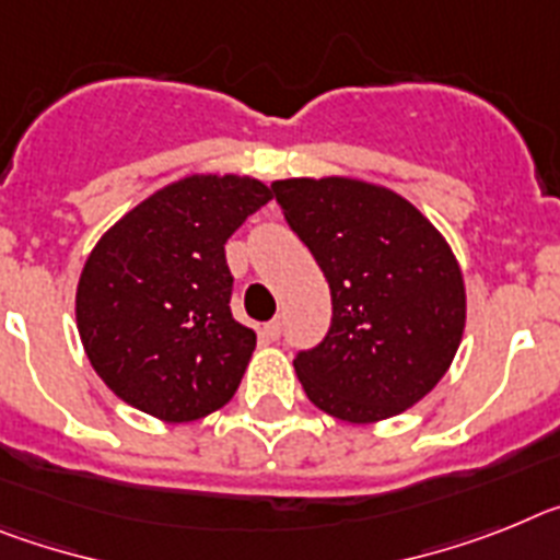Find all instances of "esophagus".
<instances>
[{
	"instance_id": "1",
	"label": "esophagus",
	"mask_w": 560,
	"mask_h": 560,
	"mask_svg": "<svg viewBox=\"0 0 560 560\" xmlns=\"http://www.w3.org/2000/svg\"><path fill=\"white\" fill-rule=\"evenodd\" d=\"M265 335L270 340H279L281 338V320H270V324L265 327Z\"/></svg>"
}]
</instances>
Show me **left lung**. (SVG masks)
<instances>
[{
    "mask_svg": "<svg viewBox=\"0 0 560 560\" xmlns=\"http://www.w3.org/2000/svg\"><path fill=\"white\" fill-rule=\"evenodd\" d=\"M270 188L332 293L327 338L293 361L310 400L343 422L388 420L420 402L465 329V281L445 236L400 194L363 179Z\"/></svg>",
    "mask_w": 560,
    "mask_h": 560,
    "instance_id": "obj_1",
    "label": "left lung"
}]
</instances>
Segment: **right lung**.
I'll return each instance as SVG.
<instances>
[{
  "instance_id": "1",
  "label": "right lung",
  "mask_w": 560,
  "mask_h": 560,
  "mask_svg": "<svg viewBox=\"0 0 560 560\" xmlns=\"http://www.w3.org/2000/svg\"><path fill=\"white\" fill-rule=\"evenodd\" d=\"M273 199L240 174H191L145 197L92 247L75 293L92 369L124 402L163 422L225 406L256 332L231 315V233Z\"/></svg>"
}]
</instances>
